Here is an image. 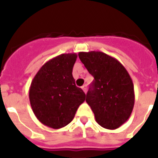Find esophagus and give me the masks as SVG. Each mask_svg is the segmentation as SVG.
Listing matches in <instances>:
<instances>
[{"instance_id": "34e87169", "label": "esophagus", "mask_w": 158, "mask_h": 158, "mask_svg": "<svg viewBox=\"0 0 158 158\" xmlns=\"http://www.w3.org/2000/svg\"><path fill=\"white\" fill-rule=\"evenodd\" d=\"M82 89H83V91H84V93L86 94V92H87V85H86V84H84V85H83V86H82Z\"/></svg>"}]
</instances>
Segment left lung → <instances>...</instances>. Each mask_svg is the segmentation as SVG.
<instances>
[{
	"mask_svg": "<svg viewBox=\"0 0 158 158\" xmlns=\"http://www.w3.org/2000/svg\"><path fill=\"white\" fill-rule=\"evenodd\" d=\"M79 57L94 79L86 102L102 127L115 130L127 121L135 105L134 84L122 64L102 52H79Z\"/></svg>",
	"mask_w": 158,
	"mask_h": 158,
	"instance_id": "obj_1",
	"label": "left lung"
}]
</instances>
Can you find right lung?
Instances as JSON below:
<instances>
[{"label": "right lung", "instance_id": "obj_1", "mask_svg": "<svg viewBox=\"0 0 158 158\" xmlns=\"http://www.w3.org/2000/svg\"><path fill=\"white\" fill-rule=\"evenodd\" d=\"M76 53L61 54L46 62L29 89V101L42 124L52 129L64 127L74 119L86 95L72 75Z\"/></svg>", "mask_w": 158, "mask_h": 158}]
</instances>
